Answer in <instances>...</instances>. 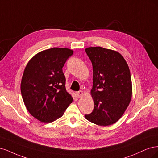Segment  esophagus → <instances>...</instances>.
<instances>
[{
    "instance_id": "34e87169",
    "label": "esophagus",
    "mask_w": 158,
    "mask_h": 158,
    "mask_svg": "<svg viewBox=\"0 0 158 158\" xmlns=\"http://www.w3.org/2000/svg\"><path fill=\"white\" fill-rule=\"evenodd\" d=\"M76 94H77V96L78 98H81L83 95V92L82 91H78V92H76Z\"/></svg>"
}]
</instances>
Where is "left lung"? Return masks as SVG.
<instances>
[{"label":"left lung","instance_id":"1","mask_svg":"<svg viewBox=\"0 0 158 158\" xmlns=\"http://www.w3.org/2000/svg\"><path fill=\"white\" fill-rule=\"evenodd\" d=\"M93 66L91 94L94 108L85 114L89 121L99 126L115 123L126 111L132 98L130 70L119 52L101 47L85 49Z\"/></svg>","mask_w":158,"mask_h":158}]
</instances>
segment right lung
I'll return each mask as SVG.
<instances>
[{
	"label": "right lung",
	"instance_id": "1",
	"mask_svg": "<svg viewBox=\"0 0 158 158\" xmlns=\"http://www.w3.org/2000/svg\"><path fill=\"white\" fill-rule=\"evenodd\" d=\"M73 54L71 49L54 47L40 52L26 66L20 86L22 98L27 111L41 122L59 118L73 102L63 72Z\"/></svg>",
	"mask_w": 158,
	"mask_h": 158
}]
</instances>
